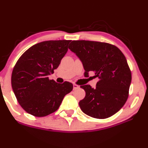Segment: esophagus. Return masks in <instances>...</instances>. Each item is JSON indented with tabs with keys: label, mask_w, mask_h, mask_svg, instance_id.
Returning <instances> with one entry per match:
<instances>
[{
	"label": "esophagus",
	"mask_w": 148,
	"mask_h": 148,
	"mask_svg": "<svg viewBox=\"0 0 148 148\" xmlns=\"http://www.w3.org/2000/svg\"><path fill=\"white\" fill-rule=\"evenodd\" d=\"M79 88V86H78V85H76V84H73V89L74 90L78 89Z\"/></svg>",
	"instance_id": "esophagus-1"
}]
</instances>
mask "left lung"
Masks as SVG:
<instances>
[{
    "label": "left lung",
    "instance_id": "obj_1",
    "mask_svg": "<svg viewBox=\"0 0 148 148\" xmlns=\"http://www.w3.org/2000/svg\"><path fill=\"white\" fill-rule=\"evenodd\" d=\"M71 51L82 62L84 76L93 72L99 81L96 88L81 86L86 92L79 106L92 118L105 119L120 111L128 98L132 74L127 59L114 45L88 40L72 41Z\"/></svg>",
    "mask_w": 148,
    "mask_h": 148
}]
</instances>
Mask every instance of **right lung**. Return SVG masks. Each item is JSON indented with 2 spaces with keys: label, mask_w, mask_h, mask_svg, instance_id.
Listing matches in <instances>:
<instances>
[{
  "label": "right lung",
  "mask_w": 148,
  "mask_h": 148,
  "mask_svg": "<svg viewBox=\"0 0 148 148\" xmlns=\"http://www.w3.org/2000/svg\"><path fill=\"white\" fill-rule=\"evenodd\" d=\"M71 40H49L33 45L19 58L12 74V87L28 113L44 117L55 112L73 85L58 84L49 76L56 69Z\"/></svg>",
  "instance_id": "right-lung-1"
}]
</instances>
